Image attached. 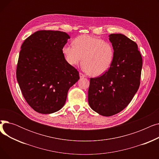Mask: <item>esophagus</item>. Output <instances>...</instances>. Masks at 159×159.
Segmentation results:
<instances>
[{"mask_svg": "<svg viewBox=\"0 0 159 159\" xmlns=\"http://www.w3.org/2000/svg\"><path fill=\"white\" fill-rule=\"evenodd\" d=\"M79 76L80 78H83V77H86V75L84 74H83L82 73H79Z\"/></svg>", "mask_w": 159, "mask_h": 159, "instance_id": "34e87169", "label": "esophagus"}]
</instances>
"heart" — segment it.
<instances>
[{
  "mask_svg": "<svg viewBox=\"0 0 159 159\" xmlns=\"http://www.w3.org/2000/svg\"><path fill=\"white\" fill-rule=\"evenodd\" d=\"M73 46L65 45L62 53L66 62L75 66L81 62L91 76L97 77L110 68L114 58V49L109 42L91 37L80 35L73 41Z\"/></svg>",
  "mask_w": 159,
  "mask_h": 159,
  "instance_id": "heart-1",
  "label": "heart"
}]
</instances>
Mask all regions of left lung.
I'll return each mask as SVG.
<instances>
[{"label": "left lung", "mask_w": 159, "mask_h": 159, "mask_svg": "<svg viewBox=\"0 0 159 159\" xmlns=\"http://www.w3.org/2000/svg\"><path fill=\"white\" fill-rule=\"evenodd\" d=\"M114 49L110 68L102 75L91 78L88 102L91 109L109 116L122 111L140 86L143 58L136 43L120 33L110 35Z\"/></svg>", "instance_id": "left-lung-1"}]
</instances>
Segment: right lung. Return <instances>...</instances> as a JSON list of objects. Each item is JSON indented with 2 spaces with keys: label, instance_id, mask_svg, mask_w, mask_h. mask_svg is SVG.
<instances>
[{
  "label": "right lung",
  "instance_id": "right-lung-1",
  "mask_svg": "<svg viewBox=\"0 0 159 159\" xmlns=\"http://www.w3.org/2000/svg\"><path fill=\"white\" fill-rule=\"evenodd\" d=\"M70 38L65 32L40 30L21 46L16 79L25 100L38 113L60 110L69 89L80 79L79 71L66 62L62 53Z\"/></svg>",
  "mask_w": 159,
  "mask_h": 159
}]
</instances>
